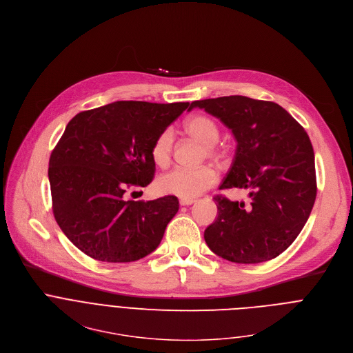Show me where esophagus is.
Instances as JSON below:
<instances>
[{
	"label": "esophagus",
	"instance_id": "34e87169",
	"mask_svg": "<svg viewBox=\"0 0 353 353\" xmlns=\"http://www.w3.org/2000/svg\"><path fill=\"white\" fill-rule=\"evenodd\" d=\"M195 201L194 199H190V198H181L180 199V205L181 206H188V205H191V203H194Z\"/></svg>",
	"mask_w": 353,
	"mask_h": 353
}]
</instances>
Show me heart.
Returning <instances> with one entry per match:
<instances>
[{"mask_svg":"<svg viewBox=\"0 0 353 353\" xmlns=\"http://www.w3.org/2000/svg\"><path fill=\"white\" fill-rule=\"evenodd\" d=\"M185 130L191 137L196 139L206 147V154L209 158H221V152L216 147L220 139V129L212 117L205 114L194 116L190 121H187ZM173 145L174 133L173 129L168 128L158 134L151 147V158L157 166L165 168L169 165L173 154ZM216 181L217 173L210 166H202L196 169L179 166L159 177L158 188L163 194L191 199L212 188Z\"/></svg>","mask_w":353,"mask_h":353,"instance_id":"heart-1","label":"heart"}]
</instances>
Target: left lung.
Listing matches in <instances>:
<instances>
[{
  "mask_svg": "<svg viewBox=\"0 0 353 353\" xmlns=\"http://www.w3.org/2000/svg\"><path fill=\"white\" fill-rule=\"evenodd\" d=\"M231 129L232 165L220 185L250 190L251 203L213 196L217 219L203 237L234 263H261L283 254L302 231L316 201L314 152L307 133L279 103L230 95L191 102Z\"/></svg>",
  "mask_w": 353,
  "mask_h": 353,
  "instance_id": "left-lung-1",
  "label": "left lung"
}]
</instances>
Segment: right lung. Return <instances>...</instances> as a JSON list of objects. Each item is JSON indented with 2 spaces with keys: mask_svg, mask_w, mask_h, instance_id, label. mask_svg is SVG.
<instances>
[{
  "mask_svg": "<svg viewBox=\"0 0 353 353\" xmlns=\"http://www.w3.org/2000/svg\"><path fill=\"white\" fill-rule=\"evenodd\" d=\"M188 105L116 101L68 123L51 152L48 179L54 217L81 252L123 263L158 248L179 210L177 198L133 201L128 191L152 181L151 147Z\"/></svg>",
  "mask_w": 353,
  "mask_h": 353,
  "instance_id": "add662e5",
  "label": "right lung"
}]
</instances>
